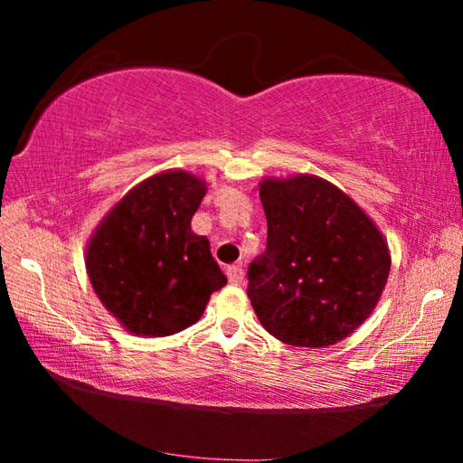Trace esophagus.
Returning a JSON list of instances; mask_svg holds the SVG:
<instances>
[{
	"label": "esophagus",
	"mask_w": 463,
	"mask_h": 463,
	"mask_svg": "<svg viewBox=\"0 0 463 463\" xmlns=\"http://www.w3.org/2000/svg\"><path fill=\"white\" fill-rule=\"evenodd\" d=\"M226 276H229V281H232V284H241L242 278H245V269H242L241 263H234L226 268Z\"/></svg>",
	"instance_id": "obj_1"
}]
</instances>
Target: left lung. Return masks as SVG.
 <instances>
[{"label": "left lung", "mask_w": 463, "mask_h": 463, "mask_svg": "<svg viewBox=\"0 0 463 463\" xmlns=\"http://www.w3.org/2000/svg\"><path fill=\"white\" fill-rule=\"evenodd\" d=\"M268 245L249 263L247 296L265 331L294 347H328L378 304L388 245L339 187L315 175L265 179Z\"/></svg>", "instance_id": "8db88e82"}]
</instances>
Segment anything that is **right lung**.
Masks as SVG:
<instances>
[{
    "mask_svg": "<svg viewBox=\"0 0 463 463\" xmlns=\"http://www.w3.org/2000/svg\"><path fill=\"white\" fill-rule=\"evenodd\" d=\"M206 184L185 171L148 177L116 203L90 241V281L101 304L135 335L167 336L202 317L226 284L192 216Z\"/></svg>",
    "mask_w": 463,
    "mask_h": 463,
    "instance_id": "obj_1",
    "label": "right lung"
}]
</instances>
